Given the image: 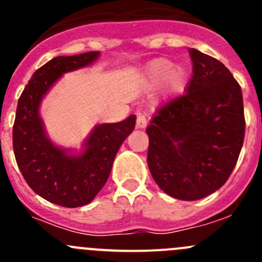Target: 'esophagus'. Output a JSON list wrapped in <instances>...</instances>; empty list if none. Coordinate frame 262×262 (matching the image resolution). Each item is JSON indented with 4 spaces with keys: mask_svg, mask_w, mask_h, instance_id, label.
<instances>
[{
    "mask_svg": "<svg viewBox=\"0 0 262 262\" xmlns=\"http://www.w3.org/2000/svg\"><path fill=\"white\" fill-rule=\"evenodd\" d=\"M137 126L141 129L146 128L147 126V116L143 114V113H139L138 115H137Z\"/></svg>",
    "mask_w": 262,
    "mask_h": 262,
    "instance_id": "obj_1",
    "label": "esophagus"
}]
</instances>
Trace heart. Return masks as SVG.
Masks as SVG:
<instances>
[{"instance_id": "1", "label": "heart", "mask_w": 262, "mask_h": 262, "mask_svg": "<svg viewBox=\"0 0 262 262\" xmlns=\"http://www.w3.org/2000/svg\"><path fill=\"white\" fill-rule=\"evenodd\" d=\"M148 78L150 83H157L166 77V84L170 91H179L185 86L187 80L186 71L180 66H173L171 60L160 58L148 66Z\"/></svg>"}]
</instances>
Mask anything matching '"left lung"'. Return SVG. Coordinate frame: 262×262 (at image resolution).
<instances>
[{"label":"left lung","mask_w":262,"mask_h":262,"mask_svg":"<svg viewBox=\"0 0 262 262\" xmlns=\"http://www.w3.org/2000/svg\"><path fill=\"white\" fill-rule=\"evenodd\" d=\"M192 76L182 96L157 110L147 128V163L161 190L199 200L223 186L245 138L242 91L222 62L189 50Z\"/></svg>","instance_id":"8db88e82"}]
</instances>
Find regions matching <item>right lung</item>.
<instances>
[{
  "mask_svg": "<svg viewBox=\"0 0 262 262\" xmlns=\"http://www.w3.org/2000/svg\"><path fill=\"white\" fill-rule=\"evenodd\" d=\"M99 52L55 57L34 72L17 102L12 129L14 153L29 186L50 203L77 208L94 200L109 179L121 143L133 132L136 115L97 124L76 153L55 146L40 116L44 96L64 73L92 64Z\"/></svg>",
  "mask_w": 262,
  "mask_h": 262,
  "instance_id": "1",
  "label": "right lung"
}]
</instances>
